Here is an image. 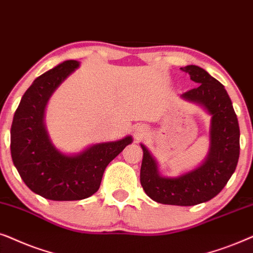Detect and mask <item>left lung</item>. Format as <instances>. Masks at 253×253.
I'll return each mask as SVG.
<instances>
[{"label": "left lung", "mask_w": 253, "mask_h": 253, "mask_svg": "<svg viewBox=\"0 0 253 253\" xmlns=\"http://www.w3.org/2000/svg\"><path fill=\"white\" fill-rule=\"evenodd\" d=\"M181 70L199 85L180 97L203 106L211 117L207 157L188 172L164 177L156 160L141 143L143 158L140 181L146 194L156 203L194 206L213 199L235 172L240 157V126L230 97L217 80L198 66L190 65Z\"/></svg>", "instance_id": "left-lung-1"}]
</instances>
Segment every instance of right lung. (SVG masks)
Wrapping results in <instances>:
<instances>
[{"label": "right lung", "mask_w": 253, "mask_h": 253, "mask_svg": "<svg viewBox=\"0 0 253 253\" xmlns=\"http://www.w3.org/2000/svg\"><path fill=\"white\" fill-rule=\"evenodd\" d=\"M80 67L67 60L33 81L23 95L11 125L12 162L30 190L54 201L82 200L98 191L106 167L132 136L96 143L77 154H65L52 143L45 110L54 91Z\"/></svg>", "instance_id": "right-lung-1"}]
</instances>
